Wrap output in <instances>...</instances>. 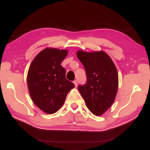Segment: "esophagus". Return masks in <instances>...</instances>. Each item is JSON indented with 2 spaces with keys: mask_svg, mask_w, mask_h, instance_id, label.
Segmentation results:
<instances>
[{
  "mask_svg": "<svg viewBox=\"0 0 150 150\" xmlns=\"http://www.w3.org/2000/svg\"><path fill=\"white\" fill-rule=\"evenodd\" d=\"M73 83H74V84L76 87H77V86H78V81H77V80H74V81H73Z\"/></svg>",
  "mask_w": 150,
  "mask_h": 150,
  "instance_id": "34e87169",
  "label": "esophagus"
}]
</instances>
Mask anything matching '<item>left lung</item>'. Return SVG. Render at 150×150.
Wrapping results in <instances>:
<instances>
[{"mask_svg": "<svg viewBox=\"0 0 150 150\" xmlns=\"http://www.w3.org/2000/svg\"><path fill=\"white\" fill-rule=\"evenodd\" d=\"M83 64L87 81L78 90L86 105L95 116H101L114 102L118 88V74L112 59L104 51L77 52Z\"/></svg>", "mask_w": 150, "mask_h": 150, "instance_id": "obj_1", "label": "left lung"}]
</instances>
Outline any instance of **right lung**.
<instances>
[{
	"label": "right lung",
	"mask_w": 150,
	"mask_h": 150,
	"mask_svg": "<svg viewBox=\"0 0 150 150\" xmlns=\"http://www.w3.org/2000/svg\"><path fill=\"white\" fill-rule=\"evenodd\" d=\"M67 54V50L46 48L35 56L29 67L27 82L30 98L47 114L59 110L75 86L66 78V69L61 65Z\"/></svg>",
	"instance_id": "obj_1"
}]
</instances>
